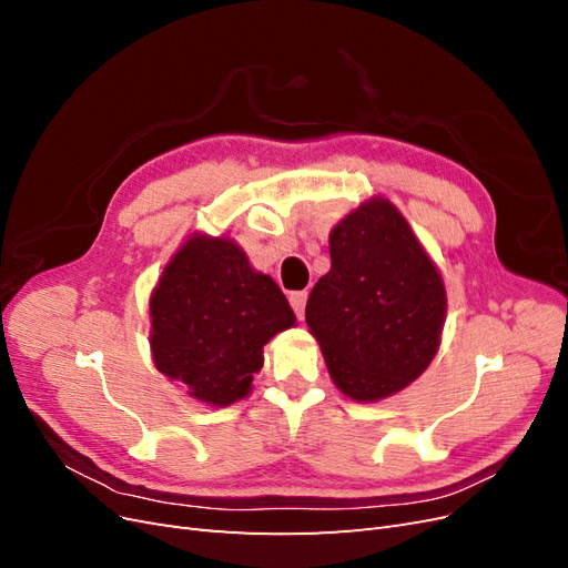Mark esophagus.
<instances>
[{
    "instance_id": "esophagus-1",
    "label": "esophagus",
    "mask_w": 568,
    "mask_h": 568,
    "mask_svg": "<svg viewBox=\"0 0 568 568\" xmlns=\"http://www.w3.org/2000/svg\"><path fill=\"white\" fill-rule=\"evenodd\" d=\"M305 301H307V291H291V294H288V303H291V307H294V313H296L298 320H303Z\"/></svg>"
}]
</instances>
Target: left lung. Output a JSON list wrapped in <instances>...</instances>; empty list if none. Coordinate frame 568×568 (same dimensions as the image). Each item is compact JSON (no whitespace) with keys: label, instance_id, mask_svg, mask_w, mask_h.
<instances>
[{"label":"left lung","instance_id":"8db88e82","mask_svg":"<svg viewBox=\"0 0 568 568\" xmlns=\"http://www.w3.org/2000/svg\"><path fill=\"white\" fill-rule=\"evenodd\" d=\"M329 255L305 322L348 398H388L422 376L440 346L448 305L440 272L388 199H369L343 217Z\"/></svg>","mask_w":568,"mask_h":568}]
</instances>
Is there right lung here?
I'll use <instances>...</instances> for the list:
<instances>
[{
    "mask_svg": "<svg viewBox=\"0 0 568 568\" xmlns=\"http://www.w3.org/2000/svg\"><path fill=\"white\" fill-rule=\"evenodd\" d=\"M156 369L192 398L227 407L251 390L263 346L296 324L282 288L232 239L192 234L149 301Z\"/></svg>",
    "mask_w": 568,
    "mask_h": 568,
    "instance_id": "obj_1",
    "label": "right lung"
}]
</instances>
